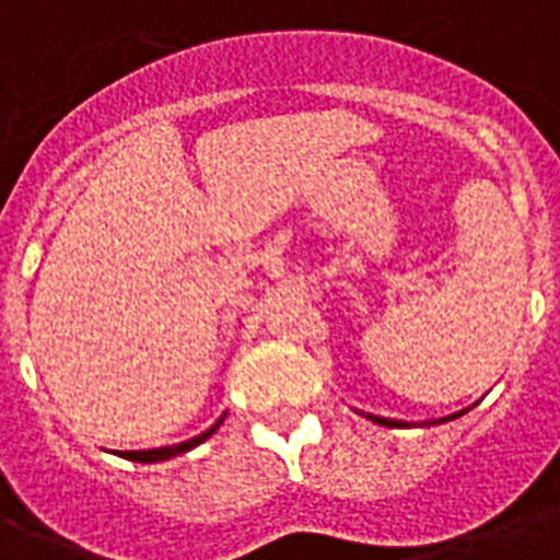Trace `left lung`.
I'll use <instances>...</instances> for the list:
<instances>
[{
	"label": "left lung",
	"instance_id": "8db88e82",
	"mask_svg": "<svg viewBox=\"0 0 560 560\" xmlns=\"http://www.w3.org/2000/svg\"><path fill=\"white\" fill-rule=\"evenodd\" d=\"M468 409H462V412H453V416H444L439 418V421H424V424H442V421H453V418L465 416ZM366 418H372L374 424H383V427H409V421H395V418H381V416H369V412H363Z\"/></svg>",
	"mask_w": 560,
	"mask_h": 560
}]
</instances>
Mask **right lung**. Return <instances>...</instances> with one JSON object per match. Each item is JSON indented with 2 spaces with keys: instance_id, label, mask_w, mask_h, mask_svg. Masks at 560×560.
I'll return each instance as SVG.
<instances>
[{
  "instance_id": "1",
  "label": "right lung",
  "mask_w": 560,
  "mask_h": 560,
  "mask_svg": "<svg viewBox=\"0 0 560 560\" xmlns=\"http://www.w3.org/2000/svg\"><path fill=\"white\" fill-rule=\"evenodd\" d=\"M223 424V418H220L218 424H211L206 433L194 435V439H188V442H179V444H168V447H153V451H118V456L121 459H130V462H144V465H151V462H165L171 459V456H179V453L191 451V447H197V444H202L206 439H209L218 427Z\"/></svg>"
}]
</instances>
